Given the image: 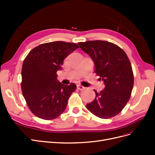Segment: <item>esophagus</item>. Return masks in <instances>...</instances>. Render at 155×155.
<instances>
[{
	"instance_id": "34e87169",
	"label": "esophagus",
	"mask_w": 155,
	"mask_h": 155,
	"mask_svg": "<svg viewBox=\"0 0 155 155\" xmlns=\"http://www.w3.org/2000/svg\"><path fill=\"white\" fill-rule=\"evenodd\" d=\"M77 88L79 89V90H80V91H83V89L85 88V87H83V86L81 85H77Z\"/></svg>"
}]
</instances>
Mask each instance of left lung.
<instances>
[{
    "instance_id": "8db88e82",
    "label": "left lung",
    "mask_w": 155,
    "mask_h": 155,
    "mask_svg": "<svg viewBox=\"0 0 155 155\" xmlns=\"http://www.w3.org/2000/svg\"><path fill=\"white\" fill-rule=\"evenodd\" d=\"M94 63V72L104 81V89L86 105L87 109L100 118L108 119L119 114L129 101L134 85L130 61L118 46L105 41L78 43Z\"/></svg>"
}]
</instances>
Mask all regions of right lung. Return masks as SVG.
Returning a JSON list of instances; mask_svg holds the SVG:
<instances>
[{"mask_svg": "<svg viewBox=\"0 0 155 155\" xmlns=\"http://www.w3.org/2000/svg\"><path fill=\"white\" fill-rule=\"evenodd\" d=\"M79 48L76 43L55 41L32 49L23 61L21 89L28 107L43 120L58 118L64 111L76 85H63L57 79L63 60Z\"/></svg>", "mask_w": 155, "mask_h": 155, "instance_id": "obj_1", "label": "right lung"}]
</instances>
